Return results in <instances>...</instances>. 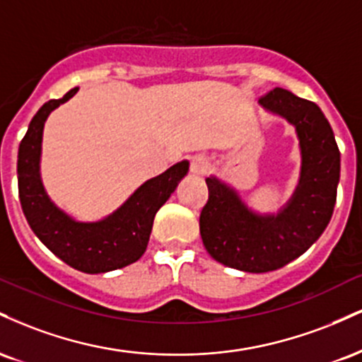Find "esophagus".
I'll return each mask as SVG.
<instances>
[{
  "mask_svg": "<svg viewBox=\"0 0 362 362\" xmlns=\"http://www.w3.org/2000/svg\"><path fill=\"white\" fill-rule=\"evenodd\" d=\"M209 168L211 163L206 156L197 155L190 160V173H194V175H204V173L209 172Z\"/></svg>",
  "mask_w": 362,
  "mask_h": 362,
  "instance_id": "obj_1",
  "label": "esophagus"
}]
</instances>
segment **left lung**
Listing matches in <instances>:
<instances>
[{"instance_id":"8db88e82","label":"left lung","mask_w":362,"mask_h":362,"mask_svg":"<svg viewBox=\"0 0 362 362\" xmlns=\"http://www.w3.org/2000/svg\"><path fill=\"white\" fill-rule=\"evenodd\" d=\"M259 105L296 131L301 156L296 189L276 213H259L235 187L209 175V201L199 219L207 253L226 267L252 274L277 271L317 242L334 213L340 178L334 131L317 103L274 88Z\"/></svg>"}]
</instances>
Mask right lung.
<instances>
[{"instance_id":"add662e5","label":"right lung","mask_w":362,"mask_h":362,"mask_svg":"<svg viewBox=\"0 0 362 362\" xmlns=\"http://www.w3.org/2000/svg\"><path fill=\"white\" fill-rule=\"evenodd\" d=\"M69 90L59 100H49L30 120L18 148V194L32 231L54 255L85 274L122 269L146 250L153 219L189 172L182 160L161 175L141 184L117 209L97 221H80L49 197L40 175L44 124L52 110L76 95Z\"/></svg>"}]
</instances>
